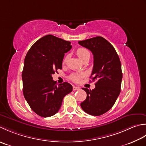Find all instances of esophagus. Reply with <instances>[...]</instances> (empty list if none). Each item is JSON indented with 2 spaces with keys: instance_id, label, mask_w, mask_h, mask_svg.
<instances>
[{
  "instance_id": "34e87169",
  "label": "esophagus",
  "mask_w": 146,
  "mask_h": 146,
  "mask_svg": "<svg viewBox=\"0 0 146 146\" xmlns=\"http://www.w3.org/2000/svg\"><path fill=\"white\" fill-rule=\"evenodd\" d=\"M80 89L79 87H77V86H74L73 87V91H77V90H79Z\"/></svg>"
}]
</instances>
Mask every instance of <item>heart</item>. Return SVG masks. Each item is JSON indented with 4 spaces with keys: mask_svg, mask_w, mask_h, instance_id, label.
<instances>
[{
    "mask_svg": "<svg viewBox=\"0 0 146 146\" xmlns=\"http://www.w3.org/2000/svg\"><path fill=\"white\" fill-rule=\"evenodd\" d=\"M76 53L77 56H79V58L81 59V60L83 58H84L86 56H90V52H89L87 49H86L84 48H79L77 50ZM67 59V56H65L63 60L64 64L65 63ZM84 76H85L84 73H73L70 75L69 79L71 80V81L74 82H79L81 81V80L82 77H84Z\"/></svg>",
    "mask_w": 146,
    "mask_h": 146,
    "instance_id": "heart-1",
    "label": "heart"
}]
</instances>
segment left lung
I'll return each instance as SVG.
<instances>
[{
  "label": "left lung",
  "instance_id": "1",
  "mask_svg": "<svg viewBox=\"0 0 146 146\" xmlns=\"http://www.w3.org/2000/svg\"><path fill=\"white\" fill-rule=\"evenodd\" d=\"M94 56L91 80L96 81L93 90L82 88L87 97L81 103L86 113L100 116L110 110L120 93L122 72L120 58L112 44L102 36L78 41Z\"/></svg>",
  "mask_w": 146,
  "mask_h": 146
}]
</instances>
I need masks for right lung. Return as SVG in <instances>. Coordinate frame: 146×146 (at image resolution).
I'll return each mask as SVG.
<instances>
[{
    "label": "right lung",
    "mask_w": 146,
    "mask_h": 146,
    "mask_svg": "<svg viewBox=\"0 0 146 146\" xmlns=\"http://www.w3.org/2000/svg\"><path fill=\"white\" fill-rule=\"evenodd\" d=\"M72 48L70 41L48 35L33 44L26 55L22 72L23 94L29 106L40 117H49L60 108L72 86L56 84L52 75L62 69L65 53Z\"/></svg>",
    "instance_id": "add662e5"
}]
</instances>
